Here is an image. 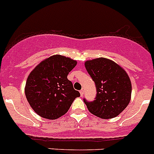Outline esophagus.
Masks as SVG:
<instances>
[{
  "mask_svg": "<svg viewBox=\"0 0 154 154\" xmlns=\"http://www.w3.org/2000/svg\"><path fill=\"white\" fill-rule=\"evenodd\" d=\"M80 94H81V96L82 97L83 96V94H84V90L83 89H82V90H80Z\"/></svg>",
  "mask_w": 154,
  "mask_h": 154,
  "instance_id": "34e87169",
  "label": "esophagus"
}]
</instances>
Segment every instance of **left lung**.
<instances>
[{
  "mask_svg": "<svg viewBox=\"0 0 154 154\" xmlns=\"http://www.w3.org/2000/svg\"><path fill=\"white\" fill-rule=\"evenodd\" d=\"M87 72L95 83V100L88 102V111L102 119L120 115L131 98V82L123 68L107 58H97L85 63Z\"/></svg>",
  "mask_w": 154,
  "mask_h": 154,
  "instance_id": "left-lung-1",
  "label": "left lung"
}]
</instances>
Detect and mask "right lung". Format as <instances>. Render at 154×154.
<instances>
[{
  "instance_id": "add662e5",
  "label": "right lung",
  "mask_w": 154,
  "mask_h": 154,
  "mask_svg": "<svg viewBox=\"0 0 154 154\" xmlns=\"http://www.w3.org/2000/svg\"><path fill=\"white\" fill-rule=\"evenodd\" d=\"M77 61L53 55L39 63L30 72L25 95L32 109L43 118L55 120L64 115L80 93L67 79Z\"/></svg>"
}]
</instances>
